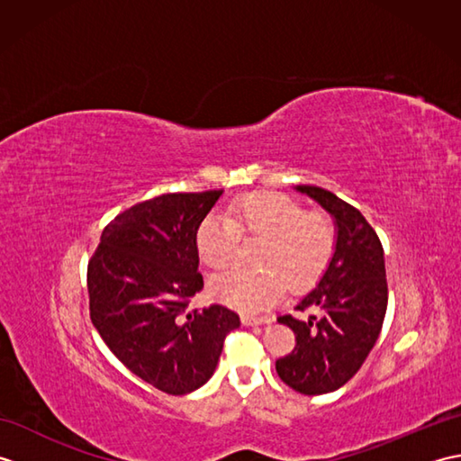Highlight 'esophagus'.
Returning <instances> with one entry per match:
<instances>
[{
	"label": "esophagus",
	"instance_id": "1",
	"mask_svg": "<svg viewBox=\"0 0 461 461\" xmlns=\"http://www.w3.org/2000/svg\"><path fill=\"white\" fill-rule=\"evenodd\" d=\"M241 322L248 327L253 325H266V322H271L269 317H253V315H241Z\"/></svg>",
	"mask_w": 461,
	"mask_h": 461
}]
</instances>
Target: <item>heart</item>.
I'll list each match as a JSON object with an SVG mask.
<instances>
[{
  "label": "heart",
  "mask_w": 461,
  "mask_h": 461,
  "mask_svg": "<svg viewBox=\"0 0 461 461\" xmlns=\"http://www.w3.org/2000/svg\"><path fill=\"white\" fill-rule=\"evenodd\" d=\"M241 240L261 241L258 266L231 269L212 281V293L243 312H261L293 291L315 285L337 249V228L327 213L307 212L277 192L243 195L225 218H208L195 233V248L205 267L221 271L240 256Z\"/></svg>",
  "instance_id": "1"
}]
</instances>
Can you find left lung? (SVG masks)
Returning a JSON list of instances; mask_svg holds the SVG:
<instances>
[{
	"instance_id": "8db88e82",
	"label": "left lung",
	"mask_w": 461,
	"mask_h": 461,
	"mask_svg": "<svg viewBox=\"0 0 461 461\" xmlns=\"http://www.w3.org/2000/svg\"><path fill=\"white\" fill-rule=\"evenodd\" d=\"M337 223V249L319 285L297 303L307 319L281 315L295 332V348L276 362L279 378L295 393L327 394L357 375L384 322L388 283L382 243L355 205L317 185H297Z\"/></svg>"
}]
</instances>
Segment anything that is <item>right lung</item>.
<instances>
[{"label":"right lung","instance_id":"right-lung-1","mask_svg":"<svg viewBox=\"0 0 461 461\" xmlns=\"http://www.w3.org/2000/svg\"><path fill=\"white\" fill-rule=\"evenodd\" d=\"M223 190L172 192L134 203L103 230L86 267L89 311L104 345L150 386L180 396L213 375L238 312L203 289L195 233Z\"/></svg>","mask_w":461,"mask_h":461}]
</instances>
